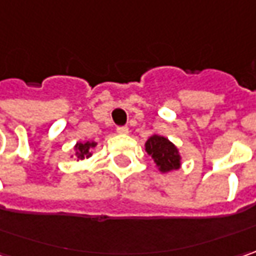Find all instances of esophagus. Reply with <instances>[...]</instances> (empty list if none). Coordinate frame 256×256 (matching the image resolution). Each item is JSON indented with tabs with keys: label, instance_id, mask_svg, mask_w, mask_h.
<instances>
[{
	"label": "esophagus",
	"instance_id": "1",
	"mask_svg": "<svg viewBox=\"0 0 256 256\" xmlns=\"http://www.w3.org/2000/svg\"><path fill=\"white\" fill-rule=\"evenodd\" d=\"M117 133H118V134H128V126H118V128H117Z\"/></svg>",
	"mask_w": 256,
	"mask_h": 256
}]
</instances>
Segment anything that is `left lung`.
Instances as JSON below:
<instances>
[{"instance_id": "obj_1", "label": "left lung", "mask_w": 256, "mask_h": 256, "mask_svg": "<svg viewBox=\"0 0 256 256\" xmlns=\"http://www.w3.org/2000/svg\"><path fill=\"white\" fill-rule=\"evenodd\" d=\"M144 148L162 173L172 172L180 168L179 150L169 139L159 134H153L148 139Z\"/></svg>"}]
</instances>
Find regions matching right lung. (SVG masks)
I'll use <instances>...</instances> for the list:
<instances>
[{
    "label": "right lung",
    "mask_w": 256,
    "mask_h": 256,
    "mask_svg": "<svg viewBox=\"0 0 256 256\" xmlns=\"http://www.w3.org/2000/svg\"><path fill=\"white\" fill-rule=\"evenodd\" d=\"M96 142H78L74 149H76V158L83 160V159H88L92 156V150L96 148Z\"/></svg>",
    "instance_id": "1"
}]
</instances>
